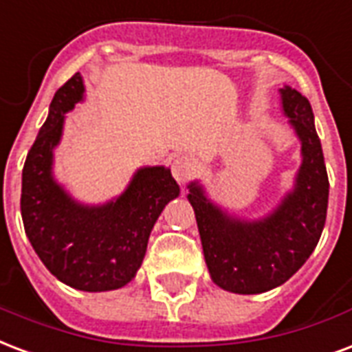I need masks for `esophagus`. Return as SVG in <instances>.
<instances>
[{
  "label": "esophagus",
  "instance_id": "obj_1",
  "mask_svg": "<svg viewBox=\"0 0 352 352\" xmlns=\"http://www.w3.org/2000/svg\"><path fill=\"white\" fill-rule=\"evenodd\" d=\"M170 170H173L174 179L184 186V184H187V182L195 176V173H197V161L192 160L191 155H178V157L173 161Z\"/></svg>",
  "mask_w": 352,
  "mask_h": 352
}]
</instances>
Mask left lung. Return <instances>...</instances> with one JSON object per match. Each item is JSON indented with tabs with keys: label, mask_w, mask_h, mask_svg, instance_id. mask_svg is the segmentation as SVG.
<instances>
[{
	"label": "left lung",
	"mask_w": 352,
	"mask_h": 352,
	"mask_svg": "<svg viewBox=\"0 0 352 352\" xmlns=\"http://www.w3.org/2000/svg\"><path fill=\"white\" fill-rule=\"evenodd\" d=\"M282 107L302 142L297 186L271 217L256 223L232 219L189 186L211 280L226 292L263 293L284 284L314 252L327 219L329 176L310 102L292 87L280 91Z\"/></svg>",
	"instance_id": "obj_1"
}]
</instances>
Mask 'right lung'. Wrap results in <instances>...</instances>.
<instances>
[{
	"instance_id": "add662e5",
	"label": "right lung",
	"mask_w": 352,
	"mask_h": 352,
	"mask_svg": "<svg viewBox=\"0 0 352 352\" xmlns=\"http://www.w3.org/2000/svg\"><path fill=\"white\" fill-rule=\"evenodd\" d=\"M79 74L55 92L22 173V221L50 273L81 292L118 289L133 278L157 217L179 187L165 166L141 168L116 202L85 208L52 178V157L65 113L83 98Z\"/></svg>"
}]
</instances>
